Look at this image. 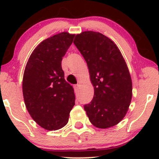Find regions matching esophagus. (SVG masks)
Wrapping results in <instances>:
<instances>
[{
	"label": "esophagus",
	"instance_id": "esophagus-1",
	"mask_svg": "<svg viewBox=\"0 0 159 159\" xmlns=\"http://www.w3.org/2000/svg\"><path fill=\"white\" fill-rule=\"evenodd\" d=\"M74 89H75V92L77 93L78 91V89H79V85H78V84L74 85Z\"/></svg>",
	"mask_w": 159,
	"mask_h": 159
}]
</instances>
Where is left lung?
Segmentation results:
<instances>
[{"instance_id": "8db88e82", "label": "left lung", "mask_w": 159, "mask_h": 159, "mask_svg": "<svg viewBox=\"0 0 159 159\" xmlns=\"http://www.w3.org/2000/svg\"><path fill=\"white\" fill-rule=\"evenodd\" d=\"M74 44L87 62L94 87L92 101L84 105L90 123L99 129L119 123L126 114L132 83L126 63L114 42L98 32L75 36Z\"/></svg>"}]
</instances>
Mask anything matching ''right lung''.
<instances>
[{
    "label": "right lung",
    "instance_id": "right-lung-1",
    "mask_svg": "<svg viewBox=\"0 0 159 159\" xmlns=\"http://www.w3.org/2000/svg\"><path fill=\"white\" fill-rule=\"evenodd\" d=\"M74 37L63 32L45 39L32 52L24 72L25 105L34 121L47 130L65 126L75 105L74 90L61 66Z\"/></svg>",
    "mask_w": 159,
    "mask_h": 159
}]
</instances>
